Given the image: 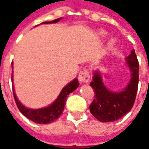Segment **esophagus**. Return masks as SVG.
<instances>
[{"label": "esophagus", "mask_w": 149, "mask_h": 149, "mask_svg": "<svg viewBox=\"0 0 149 149\" xmlns=\"http://www.w3.org/2000/svg\"><path fill=\"white\" fill-rule=\"evenodd\" d=\"M78 79L81 83H88L89 81V79H90V74H89L88 69H87V68L82 69L79 73Z\"/></svg>", "instance_id": "esophagus-1"}]
</instances>
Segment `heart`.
<instances>
[{
    "instance_id": "b5f03b06",
    "label": "heart",
    "mask_w": 149,
    "mask_h": 149,
    "mask_svg": "<svg viewBox=\"0 0 149 149\" xmlns=\"http://www.w3.org/2000/svg\"><path fill=\"white\" fill-rule=\"evenodd\" d=\"M100 35H101V36H105V35H106V33H105V32H100ZM112 43H113V41H112Z\"/></svg>"
}]
</instances>
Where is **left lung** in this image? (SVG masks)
<instances>
[{
	"label": "left lung",
	"mask_w": 149,
	"mask_h": 149,
	"mask_svg": "<svg viewBox=\"0 0 149 149\" xmlns=\"http://www.w3.org/2000/svg\"><path fill=\"white\" fill-rule=\"evenodd\" d=\"M131 70V81L120 93H112L107 89L98 72H95L90 83L94 91V99L89 105L91 113L101 122L116 120L127 114L134 104L139 83V62L135 50L127 57Z\"/></svg>",
	"instance_id": "1"
}]
</instances>
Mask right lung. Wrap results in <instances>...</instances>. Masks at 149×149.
<instances>
[{
	"instance_id": "add662e5",
	"label": "right lung",
	"mask_w": 149,
	"mask_h": 149,
	"mask_svg": "<svg viewBox=\"0 0 149 149\" xmlns=\"http://www.w3.org/2000/svg\"><path fill=\"white\" fill-rule=\"evenodd\" d=\"M61 18H58L56 20L50 21H45L42 24H49V23H56L60 21ZM12 80H13V76H12ZM79 86L77 79H74L73 81L70 82L69 84H67L63 89L61 93L59 95L58 98L56 100L54 103L51 104L50 106L46 107L44 109H30L25 108L22 104L17 100L16 97V94L14 93V89L13 88V97H14L15 102L17 104L18 109L20 112L26 116L28 119L33 120L35 123L38 124H49L51 122H53L56 119L60 117L62 112L64 111V108L65 106V102H66V98L68 97V94L72 93L75 89H77Z\"/></svg>"
}]
</instances>
